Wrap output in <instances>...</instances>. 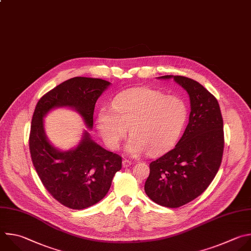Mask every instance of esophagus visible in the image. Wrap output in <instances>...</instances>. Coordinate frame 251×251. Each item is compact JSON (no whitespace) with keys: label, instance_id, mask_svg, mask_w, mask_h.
<instances>
[{"label":"esophagus","instance_id":"obj_1","mask_svg":"<svg viewBox=\"0 0 251 251\" xmlns=\"http://www.w3.org/2000/svg\"><path fill=\"white\" fill-rule=\"evenodd\" d=\"M131 161L129 160V159H123V161H122V165H123V168H128V166H130L131 165Z\"/></svg>","mask_w":251,"mask_h":251}]
</instances>
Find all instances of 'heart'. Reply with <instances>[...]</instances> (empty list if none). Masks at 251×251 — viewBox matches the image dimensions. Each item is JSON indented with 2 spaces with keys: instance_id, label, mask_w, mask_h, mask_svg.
Returning <instances> with one entry per match:
<instances>
[{
  "instance_id": "b5f03b06",
  "label": "heart",
  "mask_w": 251,
  "mask_h": 251,
  "mask_svg": "<svg viewBox=\"0 0 251 251\" xmlns=\"http://www.w3.org/2000/svg\"><path fill=\"white\" fill-rule=\"evenodd\" d=\"M112 109L103 107L97 119L98 129L111 150L119 148L128 133L126 150L133 155L147 151L156 155L169 151L180 137L188 109L185 101L176 96L150 88H134L117 95Z\"/></svg>"
}]
</instances>
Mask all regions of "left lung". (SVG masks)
<instances>
[{
    "instance_id": "8db88e82",
    "label": "left lung",
    "mask_w": 251,
    "mask_h": 251,
    "mask_svg": "<svg viewBox=\"0 0 251 251\" xmlns=\"http://www.w3.org/2000/svg\"><path fill=\"white\" fill-rule=\"evenodd\" d=\"M188 93L191 111L186 129L170 151L150 163L145 192L154 203L178 208L201 195L222 162L224 123L217 99L202 85L183 75H162Z\"/></svg>"
}]
</instances>
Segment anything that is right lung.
Returning a JSON list of instances; mask_svg holds the SVG:
<instances>
[{
  "instance_id": "right-lung-1",
  "label": "right lung",
  "mask_w": 251,
  "mask_h": 251,
  "mask_svg": "<svg viewBox=\"0 0 251 251\" xmlns=\"http://www.w3.org/2000/svg\"><path fill=\"white\" fill-rule=\"evenodd\" d=\"M109 85L101 78L72 77L45 94L33 112L28 144L34 169L52 197L70 209L81 210L100 202L121 170L122 157L95 143L88 132L74 150H57L45 136L43 117L54 107L69 106L92 129L96 102Z\"/></svg>"
}]
</instances>
